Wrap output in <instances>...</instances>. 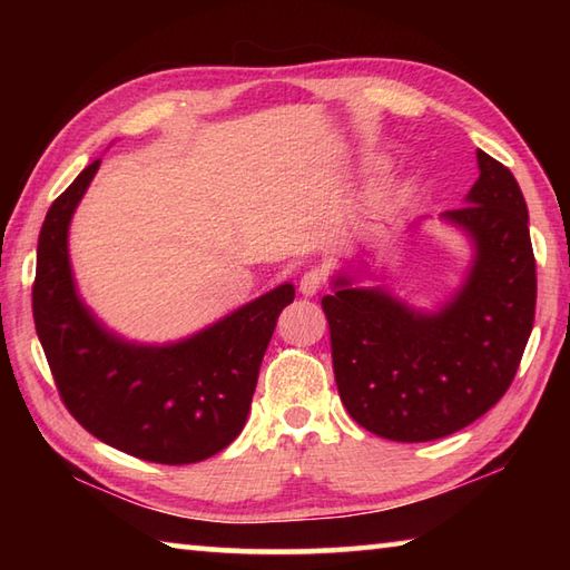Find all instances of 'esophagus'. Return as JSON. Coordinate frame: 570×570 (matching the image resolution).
<instances>
[{
  "instance_id": "obj_1",
  "label": "esophagus",
  "mask_w": 570,
  "mask_h": 570,
  "mask_svg": "<svg viewBox=\"0 0 570 570\" xmlns=\"http://www.w3.org/2000/svg\"><path fill=\"white\" fill-rule=\"evenodd\" d=\"M328 286V276H325L323 269H308L298 282V292L304 296H316L318 292Z\"/></svg>"
}]
</instances>
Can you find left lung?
<instances>
[{
    "mask_svg": "<svg viewBox=\"0 0 570 570\" xmlns=\"http://www.w3.org/2000/svg\"><path fill=\"white\" fill-rule=\"evenodd\" d=\"M468 205L448 210L478 259L451 304L423 316L380 288L337 278L321 306L347 414L390 441L423 443L470 426L500 402L534 325L537 259L517 178L478 149Z\"/></svg>",
    "mask_w": 570,
    "mask_h": 570,
    "instance_id": "1",
    "label": "left lung"
}]
</instances>
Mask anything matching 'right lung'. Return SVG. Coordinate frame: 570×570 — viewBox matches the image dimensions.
Wrapping results in <instances>:
<instances>
[{"label":"right lung","mask_w":570,"mask_h":570,"mask_svg":"<svg viewBox=\"0 0 570 570\" xmlns=\"http://www.w3.org/2000/svg\"><path fill=\"white\" fill-rule=\"evenodd\" d=\"M95 159L46 213L31 288L33 323L60 402L95 439L141 460L188 465L220 453L245 426L284 284L213 328L168 347L122 343L85 308L72 286L68 223L98 171Z\"/></svg>","instance_id":"add662e5"}]
</instances>
